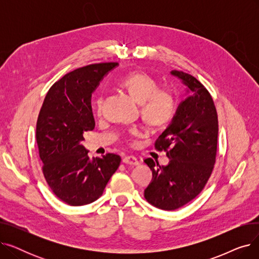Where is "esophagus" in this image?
Listing matches in <instances>:
<instances>
[{"label": "esophagus", "instance_id": "1", "mask_svg": "<svg viewBox=\"0 0 259 259\" xmlns=\"http://www.w3.org/2000/svg\"><path fill=\"white\" fill-rule=\"evenodd\" d=\"M122 162L126 165H131V166H138L139 165V160L137 157L134 156H125L122 158Z\"/></svg>", "mask_w": 259, "mask_h": 259}]
</instances>
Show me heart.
Listing matches in <instances>:
<instances>
[{
    "instance_id": "heart-1",
    "label": "heart",
    "mask_w": 259,
    "mask_h": 259,
    "mask_svg": "<svg viewBox=\"0 0 259 259\" xmlns=\"http://www.w3.org/2000/svg\"><path fill=\"white\" fill-rule=\"evenodd\" d=\"M131 97L142 104V115L149 125L154 127L165 126L172 120L176 113L178 102L174 94L168 89L158 88L155 78L145 72L134 71L119 80ZM103 107V98L95 100V108L100 112ZM133 133L137 131L133 130Z\"/></svg>"
}]
</instances>
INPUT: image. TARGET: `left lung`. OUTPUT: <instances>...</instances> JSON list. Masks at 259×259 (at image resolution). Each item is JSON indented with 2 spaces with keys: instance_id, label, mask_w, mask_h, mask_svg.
Wrapping results in <instances>:
<instances>
[{
  "instance_id": "left-lung-1",
  "label": "left lung",
  "mask_w": 259,
  "mask_h": 259,
  "mask_svg": "<svg viewBox=\"0 0 259 259\" xmlns=\"http://www.w3.org/2000/svg\"><path fill=\"white\" fill-rule=\"evenodd\" d=\"M171 74L187 86L183 101L171 124L155 142L157 150L170 158L167 166L146 158L152 181L145 189V198L152 206L172 211L194 199L212 174L219 137V119L209 91L198 79L183 71Z\"/></svg>"
}]
</instances>
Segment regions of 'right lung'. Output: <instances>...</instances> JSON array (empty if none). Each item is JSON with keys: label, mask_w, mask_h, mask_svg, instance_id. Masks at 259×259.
<instances>
[{"label": "right lung", "mask_w": 259, "mask_h": 259, "mask_svg": "<svg viewBox=\"0 0 259 259\" xmlns=\"http://www.w3.org/2000/svg\"><path fill=\"white\" fill-rule=\"evenodd\" d=\"M117 63L92 64L65 74L46 94L36 121V144L43 174L51 191L70 206H84L102 196L120 164L108 153L88 156L80 142L94 129L91 95Z\"/></svg>", "instance_id": "right-lung-1"}]
</instances>
